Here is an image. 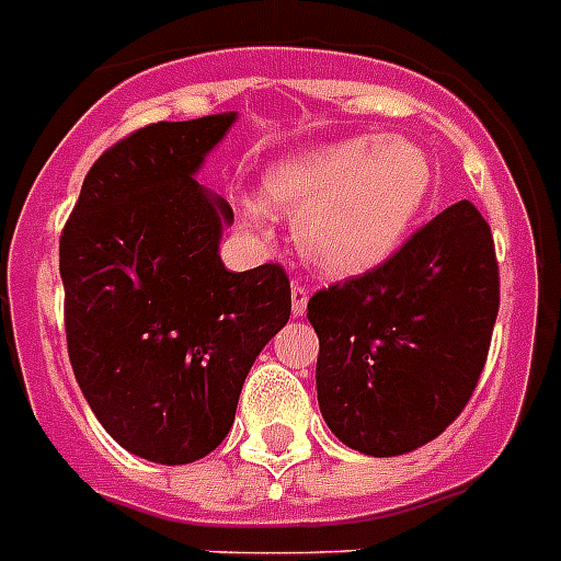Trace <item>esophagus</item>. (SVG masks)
Listing matches in <instances>:
<instances>
[{"mask_svg":"<svg viewBox=\"0 0 561 561\" xmlns=\"http://www.w3.org/2000/svg\"><path fill=\"white\" fill-rule=\"evenodd\" d=\"M308 288H305L302 282H294L290 285V311H294V317H299V313H305V308H308Z\"/></svg>","mask_w":561,"mask_h":561,"instance_id":"esophagus-1","label":"esophagus"}]
</instances>
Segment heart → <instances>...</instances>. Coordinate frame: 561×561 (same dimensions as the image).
I'll return each mask as SVG.
<instances>
[{"label":"heart","instance_id":"b5f03b06","mask_svg":"<svg viewBox=\"0 0 561 561\" xmlns=\"http://www.w3.org/2000/svg\"><path fill=\"white\" fill-rule=\"evenodd\" d=\"M430 190V154L409 140L380 135L311 149L265 175L267 204L296 216L302 256L334 276L386 262L407 239ZM241 221L253 233H265V204L244 198Z\"/></svg>","mask_w":561,"mask_h":561}]
</instances>
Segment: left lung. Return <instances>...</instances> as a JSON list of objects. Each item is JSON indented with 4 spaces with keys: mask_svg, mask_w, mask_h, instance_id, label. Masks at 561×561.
<instances>
[{
    "mask_svg": "<svg viewBox=\"0 0 561 561\" xmlns=\"http://www.w3.org/2000/svg\"><path fill=\"white\" fill-rule=\"evenodd\" d=\"M495 317L493 233L470 202L438 213L383 265L317 290L308 320L328 430L375 458L438 438L470 403Z\"/></svg>",
    "mask_w": 561,
    "mask_h": 561,
    "instance_id": "obj_1",
    "label": "left lung"
}]
</instances>
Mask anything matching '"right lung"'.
<instances>
[{
  "label": "right lung",
  "mask_w": 561,
  "mask_h": 561,
  "mask_svg": "<svg viewBox=\"0 0 561 561\" xmlns=\"http://www.w3.org/2000/svg\"><path fill=\"white\" fill-rule=\"evenodd\" d=\"M233 121L117 140L59 236L77 383L103 430L154 463H193L225 440L253 359L290 317L285 267L227 271L218 239L233 209L193 178Z\"/></svg>",
  "instance_id": "1"
}]
</instances>
